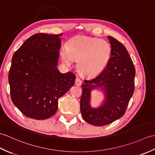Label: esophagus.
I'll return each instance as SVG.
<instances>
[{"label":"esophagus","mask_w":155,"mask_h":155,"mask_svg":"<svg viewBox=\"0 0 155 155\" xmlns=\"http://www.w3.org/2000/svg\"><path fill=\"white\" fill-rule=\"evenodd\" d=\"M82 84V81L78 77H77L75 79V84L77 86H81Z\"/></svg>","instance_id":"esophagus-1"}]
</instances>
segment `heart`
I'll use <instances>...</instances> for the list:
<instances>
[{"label":"heart","instance_id":"1","mask_svg":"<svg viewBox=\"0 0 155 155\" xmlns=\"http://www.w3.org/2000/svg\"><path fill=\"white\" fill-rule=\"evenodd\" d=\"M61 57L68 65L73 59L77 60L78 72L83 77H93L106 68L111 57V47L103 39L79 36L68 41Z\"/></svg>","mask_w":155,"mask_h":155}]
</instances>
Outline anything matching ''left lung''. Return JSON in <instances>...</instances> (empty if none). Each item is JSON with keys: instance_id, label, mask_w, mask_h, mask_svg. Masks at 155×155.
Wrapping results in <instances>:
<instances>
[{"instance_id": "left-lung-1", "label": "left lung", "mask_w": 155, "mask_h": 155, "mask_svg": "<svg viewBox=\"0 0 155 155\" xmlns=\"http://www.w3.org/2000/svg\"><path fill=\"white\" fill-rule=\"evenodd\" d=\"M111 57L107 66L100 74L82 84L80 107L82 116L94 126H104L121 118L125 113L134 90L135 68L124 46L117 39L108 37ZM101 88L105 102L99 107L90 104L91 91Z\"/></svg>"}]
</instances>
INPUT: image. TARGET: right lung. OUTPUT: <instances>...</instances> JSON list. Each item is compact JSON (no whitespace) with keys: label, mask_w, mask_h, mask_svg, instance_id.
I'll return each instance as SVG.
<instances>
[{"label":"right lung","mask_w":155,"mask_h":155,"mask_svg":"<svg viewBox=\"0 0 155 155\" xmlns=\"http://www.w3.org/2000/svg\"><path fill=\"white\" fill-rule=\"evenodd\" d=\"M62 35L35 34L13 54L8 72L11 97L26 117L37 120L52 117L58 98L74 84L72 72L62 74L57 67Z\"/></svg>","instance_id":"right-lung-1"}]
</instances>
